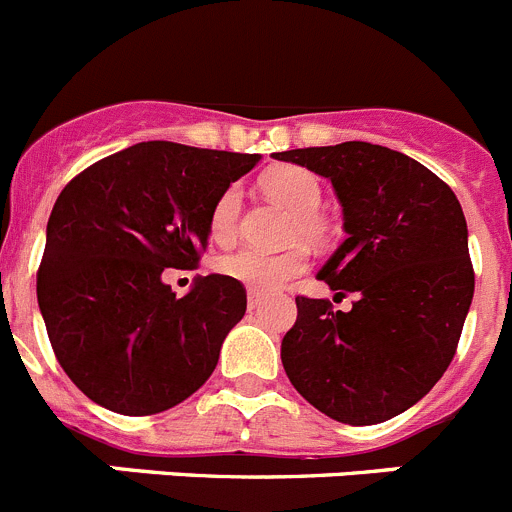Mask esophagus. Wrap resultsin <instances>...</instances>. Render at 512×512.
I'll return each mask as SVG.
<instances>
[{
    "label": "esophagus",
    "mask_w": 512,
    "mask_h": 512,
    "mask_svg": "<svg viewBox=\"0 0 512 512\" xmlns=\"http://www.w3.org/2000/svg\"><path fill=\"white\" fill-rule=\"evenodd\" d=\"M261 304H264V294L261 292H253V289H248V309H259Z\"/></svg>",
    "instance_id": "esophagus-1"
}]
</instances>
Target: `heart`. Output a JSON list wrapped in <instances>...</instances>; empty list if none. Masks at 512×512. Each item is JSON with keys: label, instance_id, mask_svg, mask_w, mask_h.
I'll return each instance as SVG.
<instances>
[{"label": "heart", "instance_id": "obj_1", "mask_svg": "<svg viewBox=\"0 0 512 512\" xmlns=\"http://www.w3.org/2000/svg\"><path fill=\"white\" fill-rule=\"evenodd\" d=\"M261 185L271 198L281 200L297 213V228L304 236H320L322 220L314 213L320 210L322 185L312 172L297 167V164H279L266 172ZM238 215H241V190L233 185L213 205L210 236L218 243L231 241L236 236ZM218 269L223 276L241 281L243 287H251L253 292H276L289 279L307 269V256L299 248L284 253H266L259 248L243 246L233 253H225L218 261Z\"/></svg>", "mask_w": 512, "mask_h": 512}]
</instances>
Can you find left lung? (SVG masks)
Listing matches in <instances>:
<instances>
[{"instance_id": "1", "label": "left lung", "mask_w": 512, "mask_h": 512, "mask_svg": "<svg viewBox=\"0 0 512 512\" xmlns=\"http://www.w3.org/2000/svg\"><path fill=\"white\" fill-rule=\"evenodd\" d=\"M332 182L348 238L317 279L345 297H297L281 340L292 386L330 419L370 426L411 409L449 368L475 294L467 220L424 164L368 142L276 152Z\"/></svg>"}]
</instances>
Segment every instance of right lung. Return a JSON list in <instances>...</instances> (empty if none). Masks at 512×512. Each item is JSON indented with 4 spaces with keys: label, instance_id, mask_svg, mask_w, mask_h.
Listing matches in <instances>:
<instances>
[{
    "label": "right lung",
    "instance_id": "1",
    "mask_svg": "<svg viewBox=\"0 0 512 512\" xmlns=\"http://www.w3.org/2000/svg\"><path fill=\"white\" fill-rule=\"evenodd\" d=\"M259 154L142 142L65 185L48 220L37 304L55 358L93 403L124 416L167 411L215 370L246 314V289L198 276L185 297L164 269H190L210 213Z\"/></svg>",
    "mask_w": 512,
    "mask_h": 512
}]
</instances>
